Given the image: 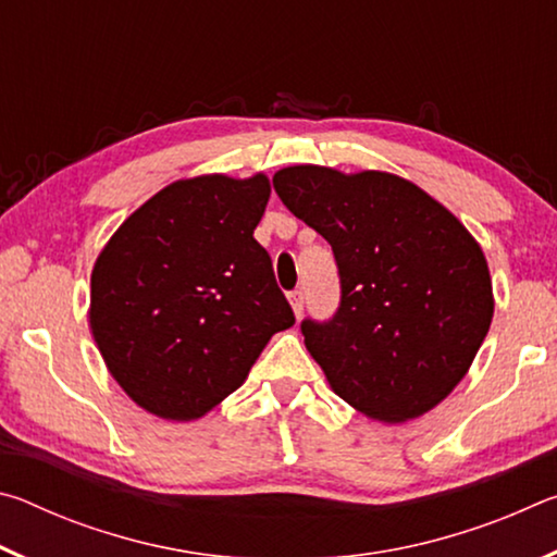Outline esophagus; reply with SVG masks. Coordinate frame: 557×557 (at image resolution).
Instances as JSON below:
<instances>
[{
    "mask_svg": "<svg viewBox=\"0 0 557 557\" xmlns=\"http://www.w3.org/2000/svg\"><path fill=\"white\" fill-rule=\"evenodd\" d=\"M287 299H289L292 312H295V317H301V312H305V292H301V289L289 292Z\"/></svg>",
    "mask_w": 557,
    "mask_h": 557,
    "instance_id": "obj_1",
    "label": "esophagus"
}]
</instances>
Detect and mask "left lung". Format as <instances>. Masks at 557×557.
I'll return each mask as SVG.
<instances>
[{
    "instance_id": "left-lung-1",
    "label": "left lung",
    "mask_w": 557,
    "mask_h": 557,
    "mask_svg": "<svg viewBox=\"0 0 557 557\" xmlns=\"http://www.w3.org/2000/svg\"><path fill=\"white\" fill-rule=\"evenodd\" d=\"M272 184L334 250L338 312L324 324L301 322L332 391L391 425L435 408L492 326L482 245L428 191L388 172L299 164L280 169Z\"/></svg>"
}]
</instances>
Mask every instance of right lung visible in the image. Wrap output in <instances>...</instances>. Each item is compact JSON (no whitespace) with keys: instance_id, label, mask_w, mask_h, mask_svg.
Returning a JSON list of instances; mask_svg holds the SVG:
<instances>
[{"instance_id":"1","label":"right lung","mask_w":557,"mask_h":557,"mask_svg":"<svg viewBox=\"0 0 557 557\" xmlns=\"http://www.w3.org/2000/svg\"><path fill=\"white\" fill-rule=\"evenodd\" d=\"M270 178H178L112 233L90 275V332L139 408L191 422L238 391L272 334L295 324L252 238Z\"/></svg>"}]
</instances>
